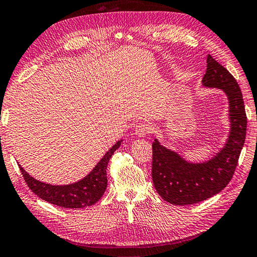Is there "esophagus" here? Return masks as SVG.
Listing matches in <instances>:
<instances>
[{
	"label": "esophagus",
	"instance_id": "esophagus-1",
	"mask_svg": "<svg viewBox=\"0 0 257 257\" xmlns=\"http://www.w3.org/2000/svg\"><path fill=\"white\" fill-rule=\"evenodd\" d=\"M149 125L146 124V123H139L136 125V130H135V134L137 136L138 138H143L147 136V134L149 133Z\"/></svg>",
	"mask_w": 257,
	"mask_h": 257
}]
</instances>
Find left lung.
Segmentation results:
<instances>
[{
  "mask_svg": "<svg viewBox=\"0 0 257 257\" xmlns=\"http://www.w3.org/2000/svg\"><path fill=\"white\" fill-rule=\"evenodd\" d=\"M202 84L222 90L227 97L229 134L223 148L202 163L188 162L155 138L153 183L160 197L177 206L203 202L222 192L233 177L245 143L247 118L242 91L233 75L210 54Z\"/></svg>",
  "mask_w": 257,
  "mask_h": 257,
  "instance_id": "left-lung-1",
  "label": "left lung"
}]
</instances>
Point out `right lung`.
Returning <instances> with one entry per match:
<instances>
[{
  "mask_svg": "<svg viewBox=\"0 0 257 257\" xmlns=\"http://www.w3.org/2000/svg\"><path fill=\"white\" fill-rule=\"evenodd\" d=\"M122 143H115L85 177L68 185H51L35 179L19 165L23 177L32 192L48 203L64 208H83L92 206L102 197L107 189V166L113 153Z\"/></svg>",
  "mask_w": 257,
  "mask_h": 257,
  "instance_id": "add662e5",
  "label": "right lung"
}]
</instances>
